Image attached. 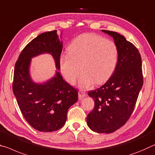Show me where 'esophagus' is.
I'll list each match as a JSON object with an SVG mask.
<instances>
[{
	"label": "esophagus",
	"mask_w": 155,
	"mask_h": 155,
	"mask_svg": "<svg viewBox=\"0 0 155 155\" xmlns=\"http://www.w3.org/2000/svg\"><path fill=\"white\" fill-rule=\"evenodd\" d=\"M86 96V93L83 92V91H79V93H78V97H79L80 100H82L84 97Z\"/></svg>",
	"instance_id": "esophagus-1"
}]
</instances>
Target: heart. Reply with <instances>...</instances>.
<instances>
[{"instance_id":"b5f03b06","label":"heart","mask_w":155,"mask_h":155,"mask_svg":"<svg viewBox=\"0 0 155 155\" xmlns=\"http://www.w3.org/2000/svg\"><path fill=\"white\" fill-rule=\"evenodd\" d=\"M68 54L60 58V65L67 82L74 85L81 69L80 88L87 90L95 83L107 81L115 69L118 61V48L111 40L93 34H84L73 40L68 49Z\"/></svg>"}]
</instances>
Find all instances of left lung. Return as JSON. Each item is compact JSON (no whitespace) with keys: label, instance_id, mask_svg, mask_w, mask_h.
I'll list each match as a JSON object with an SVG mask.
<instances>
[{"label":"left lung","instance_id":"left-lung-1","mask_svg":"<svg viewBox=\"0 0 155 155\" xmlns=\"http://www.w3.org/2000/svg\"><path fill=\"white\" fill-rule=\"evenodd\" d=\"M113 38L119 56L115 71L101 87L89 91L95 107L88 114L87 125L98 133H111L126 123L143 86L141 58L138 49L117 32L101 30Z\"/></svg>","mask_w":155,"mask_h":155}]
</instances>
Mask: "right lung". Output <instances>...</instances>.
Listing matches in <instances>:
<instances>
[{
    "label": "right lung",
    "instance_id": "add662e5",
    "mask_svg": "<svg viewBox=\"0 0 155 155\" xmlns=\"http://www.w3.org/2000/svg\"><path fill=\"white\" fill-rule=\"evenodd\" d=\"M62 47L57 30L42 33L24 48L15 64L12 88L18 105L28 124L40 132L62 128L68 108L78 100V91L63 79L59 71ZM42 54L52 55L57 70L50 79L35 83L30 73L31 59Z\"/></svg>",
    "mask_w": 155,
    "mask_h": 155
}]
</instances>
